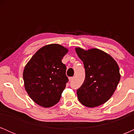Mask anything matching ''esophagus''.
<instances>
[{"instance_id":"obj_1","label":"esophagus","mask_w":134,"mask_h":134,"mask_svg":"<svg viewBox=\"0 0 134 134\" xmlns=\"http://www.w3.org/2000/svg\"><path fill=\"white\" fill-rule=\"evenodd\" d=\"M74 79V77H69V81H73V79Z\"/></svg>"}]
</instances>
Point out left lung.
<instances>
[{
  "instance_id": "left-lung-1",
  "label": "left lung",
  "mask_w": 134,
  "mask_h": 134,
  "mask_svg": "<svg viewBox=\"0 0 134 134\" xmlns=\"http://www.w3.org/2000/svg\"><path fill=\"white\" fill-rule=\"evenodd\" d=\"M83 62L86 77L77 94L81 104L89 108L104 104L114 93L120 80L119 67L111 56L102 50L76 48Z\"/></svg>"
}]
</instances>
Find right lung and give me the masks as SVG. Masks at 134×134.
Listing matches in <instances>:
<instances>
[{
    "instance_id": "add662e5",
    "label": "right lung",
    "mask_w": 134,
    "mask_h": 134,
    "mask_svg": "<svg viewBox=\"0 0 134 134\" xmlns=\"http://www.w3.org/2000/svg\"><path fill=\"white\" fill-rule=\"evenodd\" d=\"M68 49L58 44L44 46L27 63L23 71L24 87L34 102L44 108L59 101L68 82L62 58Z\"/></svg>"
}]
</instances>
